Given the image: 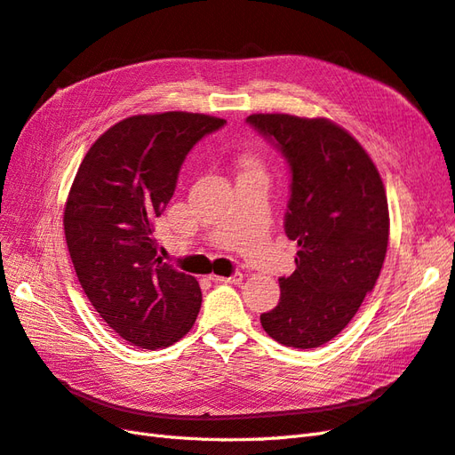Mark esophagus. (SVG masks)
Segmentation results:
<instances>
[{
	"instance_id": "esophagus-1",
	"label": "esophagus",
	"mask_w": 455,
	"mask_h": 455,
	"mask_svg": "<svg viewBox=\"0 0 455 455\" xmlns=\"http://www.w3.org/2000/svg\"><path fill=\"white\" fill-rule=\"evenodd\" d=\"M211 281L212 283H220V284H239L243 281V273L241 271H235L233 275H229V277H220V275H211Z\"/></svg>"
}]
</instances>
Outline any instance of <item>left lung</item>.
<instances>
[{"label": "left lung", "instance_id": "left-lung-1", "mask_svg": "<svg viewBox=\"0 0 455 455\" xmlns=\"http://www.w3.org/2000/svg\"><path fill=\"white\" fill-rule=\"evenodd\" d=\"M246 123L291 167L284 233L298 243L296 269L279 279V304L259 323L286 347H321L379 277L389 241L385 188L364 148L332 121L252 114Z\"/></svg>", "mask_w": 455, "mask_h": 455}]
</instances>
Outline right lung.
<instances>
[{
    "mask_svg": "<svg viewBox=\"0 0 455 455\" xmlns=\"http://www.w3.org/2000/svg\"><path fill=\"white\" fill-rule=\"evenodd\" d=\"M224 123L188 112L132 116L79 164L64 209L66 244L92 307L131 346L169 347L197 319L199 283L157 256L154 222L189 149Z\"/></svg>",
    "mask_w": 455,
    "mask_h": 455,
    "instance_id": "1",
    "label": "right lung"
}]
</instances>
